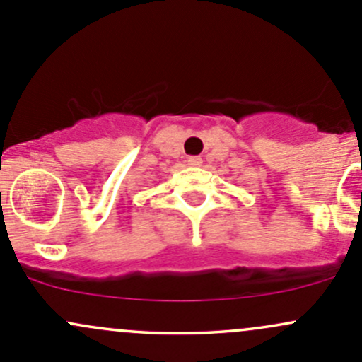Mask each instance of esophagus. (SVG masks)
<instances>
[{"mask_svg": "<svg viewBox=\"0 0 362 362\" xmlns=\"http://www.w3.org/2000/svg\"><path fill=\"white\" fill-rule=\"evenodd\" d=\"M188 164L192 167H200L202 165V158L200 157H189Z\"/></svg>", "mask_w": 362, "mask_h": 362, "instance_id": "esophagus-1", "label": "esophagus"}]
</instances>
